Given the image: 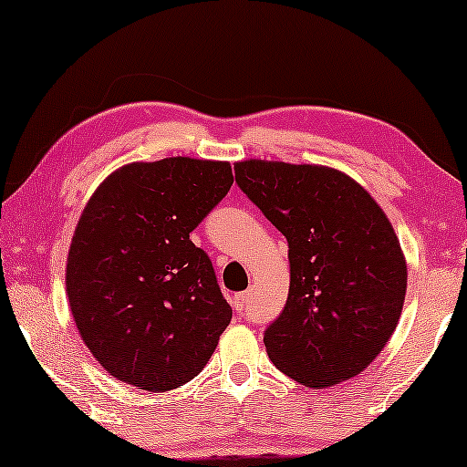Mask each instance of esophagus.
Returning a JSON list of instances; mask_svg holds the SVG:
<instances>
[{"instance_id": "obj_1", "label": "esophagus", "mask_w": 467, "mask_h": 467, "mask_svg": "<svg viewBox=\"0 0 467 467\" xmlns=\"http://www.w3.org/2000/svg\"><path fill=\"white\" fill-rule=\"evenodd\" d=\"M253 299V293L251 291H244V293H235L234 296V308L238 312H244L248 308V304H251Z\"/></svg>"}]
</instances>
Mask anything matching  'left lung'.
Returning a JSON list of instances; mask_svg holds the SVG:
<instances>
[{
    "mask_svg": "<svg viewBox=\"0 0 467 467\" xmlns=\"http://www.w3.org/2000/svg\"><path fill=\"white\" fill-rule=\"evenodd\" d=\"M234 170L289 242V297L264 334L272 363L315 389L361 374L393 336L406 297V259L387 214L325 165L248 159Z\"/></svg>",
    "mask_w": 467,
    "mask_h": 467,
    "instance_id": "obj_1",
    "label": "left lung"
}]
</instances>
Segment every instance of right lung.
<instances>
[{
    "instance_id": "1",
    "label": "right lung",
    "mask_w": 467,
    "mask_h": 467,
    "mask_svg": "<svg viewBox=\"0 0 467 467\" xmlns=\"http://www.w3.org/2000/svg\"><path fill=\"white\" fill-rule=\"evenodd\" d=\"M232 184L227 161L168 157L123 165L87 202L66 291L82 342L117 380L163 393L214 353L232 306L189 234Z\"/></svg>"
}]
</instances>
